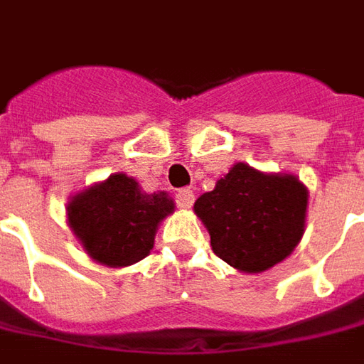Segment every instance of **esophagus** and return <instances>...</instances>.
Masks as SVG:
<instances>
[{
    "label": "esophagus",
    "mask_w": 364,
    "mask_h": 364,
    "mask_svg": "<svg viewBox=\"0 0 364 364\" xmlns=\"http://www.w3.org/2000/svg\"><path fill=\"white\" fill-rule=\"evenodd\" d=\"M175 197H177V205L181 208H191L193 203H195V193L191 189H179Z\"/></svg>",
    "instance_id": "34e87169"
}]
</instances>
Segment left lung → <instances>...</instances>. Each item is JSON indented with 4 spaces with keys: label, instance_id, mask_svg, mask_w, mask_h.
<instances>
[{
    "label": "left lung",
    "instance_id": "left-lung-1",
    "mask_svg": "<svg viewBox=\"0 0 364 364\" xmlns=\"http://www.w3.org/2000/svg\"><path fill=\"white\" fill-rule=\"evenodd\" d=\"M308 189L289 173L236 164L195 203L213 252L244 273H263L287 259L304 234Z\"/></svg>",
    "mask_w": 364,
    "mask_h": 364
}]
</instances>
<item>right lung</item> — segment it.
Instances as JSON below:
<instances>
[{
	"label": "right lung",
	"instance_id": "add662e5",
	"mask_svg": "<svg viewBox=\"0 0 364 364\" xmlns=\"http://www.w3.org/2000/svg\"><path fill=\"white\" fill-rule=\"evenodd\" d=\"M173 208V198L164 191L148 195L136 179L112 173L72 197L68 224L91 259L127 267L150 253L159 222Z\"/></svg>",
	"mask_w": 364,
	"mask_h": 364
}]
</instances>
